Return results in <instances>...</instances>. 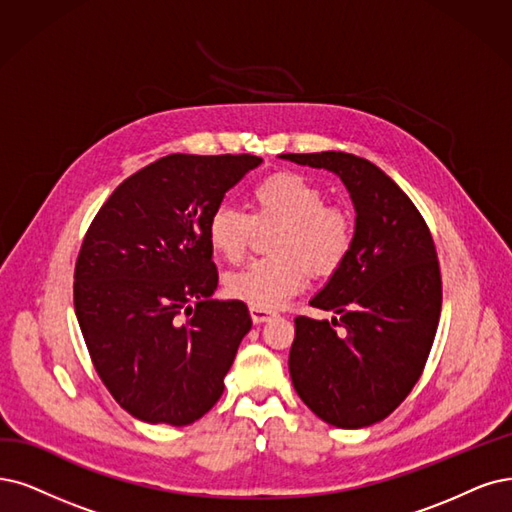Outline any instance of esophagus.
<instances>
[{
    "label": "esophagus",
    "mask_w": 512,
    "mask_h": 512,
    "mask_svg": "<svg viewBox=\"0 0 512 512\" xmlns=\"http://www.w3.org/2000/svg\"><path fill=\"white\" fill-rule=\"evenodd\" d=\"M276 316V312L272 310H261V308H251V318L255 325H261V323H268V320H272Z\"/></svg>",
    "instance_id": "obj_1"
}]
</instances>
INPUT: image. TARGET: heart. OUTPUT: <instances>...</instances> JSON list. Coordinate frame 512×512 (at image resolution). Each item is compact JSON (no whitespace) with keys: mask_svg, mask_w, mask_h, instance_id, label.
Returning a JSON list of instances; mask_svg holds the SVG:
<instances>
[{"mask_svg":"<svg viewBox=\"0 0 512 512\" xmlns=\"http://www.w3.org/2000/svg\"><path fill=\"white\" fill-rule=\"evenodd\" d=\"M253 215L221 204L208 217L206 236L213 251L240 261L257 225H280L272 240L278 257L251 261L223 280L225 293L251 308L278 310L306 287L308 274L333 276L354 244V221L344 208L329 206L327 196L304 175L272 173L251 189Z\"/></svg>","mask_w":512,"mask_h":512,"instance_id":"1","label":"heart"}]
</instances>
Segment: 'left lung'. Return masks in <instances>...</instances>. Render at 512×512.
Wrapping results in <instances>:
<instances>
[{
  "label": "left lung",
  "instance_id": "obj_1",
  "mask_svg": "<svg viewBox=\"0 0 512 512\" xmlns=\"http://www.w3.org/2000/svg\"><path fill=\"white\" fill-rule=\"evenodd\" d=\"M280 158L331 170L354 204L352 251L310 301L339 323L297 316L289 371L320 420L365 428L388 418L424 371L443 299L437 249L415 204L369 160L344 151Z\"/></svg>",
  "mask_w": 512,
  "mask_h": 512
}]
</instances>
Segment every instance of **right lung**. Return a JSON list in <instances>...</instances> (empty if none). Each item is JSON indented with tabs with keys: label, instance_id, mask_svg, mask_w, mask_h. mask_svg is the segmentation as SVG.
Here are the masks:
<instances>
[{
	"label": "right lung",
	"instance_id": "1",
	"mask_svg": "<svg viewBox=\"0 0 512 512\" xmlns=\"http://www.w3.org/2000/svg\"><path fill=\"white\" fill-rule=\"evenodd\" d=\"M251 154H170L116 187L75 261L73 304L92 365L137 420L187 426L223 394L251 314L213 299L206 223Z\"/></svg>",
	"mask_w": 512,
	"mask_h": 512
}]
</instances>
